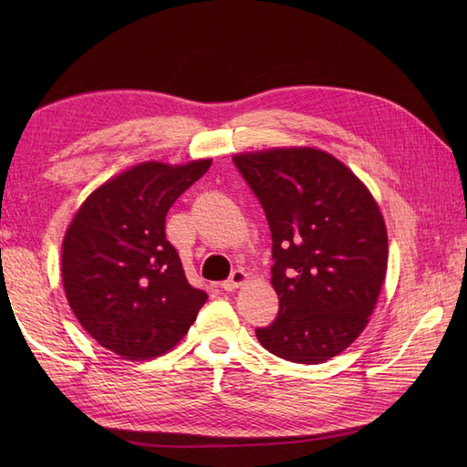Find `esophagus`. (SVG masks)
I'll return each mask as SVG.
<instances>
[{"label": "esophagus", "instance_id": "esophagus-1", "mask_svg": "<svg viewBox=\"0 0 467 467\" xmlns=\"http://www.w3.org/2000/svg\"><path fill=\"white\" fill-rule=\"evenodd\" d=\"M245 278H247V275L242 271V268H235V271L230 275V278L222 282V288H223L225 292H232V290L242 286L244 282H245Z\"/></svg>", "mask_w": 467, "mask_h": 467}]
</instances>
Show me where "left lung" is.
<instances>
[{"mask_svg":"<svg viewBox=\"0 0 467 467\" xmlns=\"http://www.w3.org/2000/svg\"><path fill=\"white\" fill-rule=\"evenodd\" d=\"M273 237L278 316L255 329L275 357L325 362L362 333L388 268L384 218L358 177L314 148L235 155Z\"/></svg>","mask_w":467,"mask_h":467,"instance_id":"left-lung-1","label":"left lung"}]
</instances>
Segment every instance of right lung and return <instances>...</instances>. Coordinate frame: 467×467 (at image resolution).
Listing matches in <instances>:
<instances>
[{"label": "right lung", "mask_w": 467, "mask_h": 467, "mask_svg": "<svg viewBox=\"0 0 467 467\" xmlns=\"http://www.w3.org/2000/svg\"><path fill=\"white\" fill-rule=\"evenodd\" d=\"M210 165H136L89 194L69 223L62 244L69 307L99 345L124 358L175 347L208 298L189 285L165 239V216Z\"/></svg>", "instance_id": "1"}]
</instances>
